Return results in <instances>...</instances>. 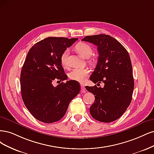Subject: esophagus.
<instances>
[{
  "instance_id": "esophagus-1",
  "label": "esophagus",
  "mask_w": 154,
  "mask_h": 154,
  "mask_svg": "<svg viewBox=\"0 0 154 154\" xmlns=\"http://www.w3.org/2000/svg\"><path fill=\"white\" fill-rule=\"evenodd\" d=\"M81 92L82 93H86V88L85 86H84V84H81Z\"/></svg>"
}]
</instances>
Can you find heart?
I'll return each instance as SVG.
<instances>
[{
    "label": "heart",
    "mask_w": 154,
    "mask_h": 154,
    "mask_svg": "<svg viewBox=\"0 0 154 154\" xmlns=\"http://www.w3.org/2000/svg\"><path fill=\"white\" fill-rule=\"evenodd\" d=\"M76 51L80 55L84 58H89L91 56L93 51L92 47L86 43H80L77 44L75 47ZM68 55V51H64L61 56V62L63 66H66L67 58ZM89 70L86 68H75L72 70L68 74V77L71 80L83 82L86 81V79L89 74Z\"/></svg>",
    "instance_id": "1"
}]
</instances>
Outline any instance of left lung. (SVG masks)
Wrapping results in <instances>:
<instances>
[{"instance_id":"left-lung-1","label":"left lung","mask_w":154,"mask_h":154,"mask_svg":"<svg viewBox=\"0 0 154 154\" xmlns=\"http://www.w3.org/2000/svg\"><path fill=\"white\" fill-rule=\"evenodd\" d=\"M82 41L97 46L98 62L90 79L95 84L104 83L103 88L86 86L95 97L90 109L91 115L101 122L115 121L132 100L134 82L129 54L120 42L107 34L87 36Z\"/></svg>"}]
</instances>
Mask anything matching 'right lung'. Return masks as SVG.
<instances>
[{"mask_svg":"<svg viewBox=\"0 0 154 154\" xmlns=\"http://www.w3.org/2000/svg\"><path fill=\"white\" fill-rule=\"evenodd\" d=\"M77 39L48 37L34 44L28 52L21 70L22 97L29 111L39 121L51 123L61 120L80 92V84L75 81L52 85L54 80L67 79L61 56Z\"/></svg>","mask_w":154,"mask_h":154,"instance_id":"obj_1","label":"right lung"}]
</instances>
